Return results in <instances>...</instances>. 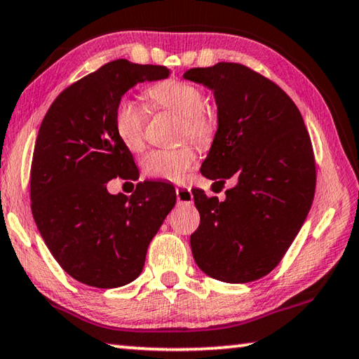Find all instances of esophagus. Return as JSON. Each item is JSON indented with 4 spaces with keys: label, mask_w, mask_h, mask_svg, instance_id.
Instances as JSON below:
<instances>
[{
    "label": "esophagus",
    "mask_w": 359,
    "mask_h": 359,
    "mask_svg": "<svg viewBox=\"0 0 359 359\" xmlns=\"http://www.w3.org/2000/svg\"><path fill=\"white\" fill-rule=\"evenodd\" d=\"M176 201L180 205H191L194 201L192 191L186 186H178L176 187Z\"/></svg>",
    "instance_id": "obj_1"
}]
</instances>
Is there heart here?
Here are the masks:
<instances>
[{
  "mask_svg": "<svg viewBox=\"0 0 359 359\" xmlns=\"http://www.w3.org/2000/svg\"><path fill=\"white\" fill-rule=\"evenodd\" d=\"M146 98L152 109L170 111L181 117L180 138H189L202 146L215 140L219 128L218 109L205 104V93L189 81L165 79L146 89ZM146 113L133 100L124 98L114 111V130L130 151L144 146ZM197 157L192 144L186 143L173 149H154L143 161L144 173L151 178L176 181L189 168Z\"/></svg>",
  "mask_w": 359,
  "mask_h": 359,
  "instance_id": "heart-1",
  "label": "heart"
}]
</instances>
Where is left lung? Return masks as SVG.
Masks as SVG:
<instances>
[{
    "label": "left lung",
    "mask_w": 359,
    "mask_h": 359,
    "mask_svg": "<svg viewBox=\"0 0 359 359\" xmlns=\"http://www.w3.org/2000/svg\"><path fill=\"white\" fill-rule=\"evenodd\" d=\"M184 78L213 90L218 104L219 128L202 175L237 181L224 202L192 191L201 213L194 259L226 283L259 280L283 259L312 207L316 165L307 127L287 93L245 65L192 68Z\"/></svg>",
    "instance_id": "8db88e82"
}]
</instances>
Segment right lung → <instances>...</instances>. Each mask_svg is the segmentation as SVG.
Segmentation results:
<instances>
[{
    "mask_svg": "<svg viewBox=\"0 0 359 359\" xmlns=\"http://www.w3.org/2000/svg\"><path fill=\"white\" fill-rule=\"evenodd\" d=\"M168 74L161 65L109 62L67 87L41 122L32 213L52 256L81 283L119 287L137 278L175 207V187L162 181L138 183L130 197L107 189L117 176L138 180L132 152L114 130L117 103L130 87Z\"/></svg>",
    "mask_w": 359,
    "mask_h": 359,
    "instance_id": "add662e5",
    "label": "right lung"
}]
</instances>
